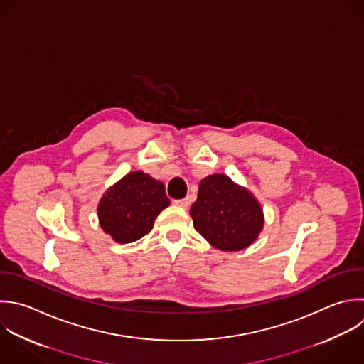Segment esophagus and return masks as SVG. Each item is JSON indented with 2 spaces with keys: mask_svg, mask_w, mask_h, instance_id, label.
<instances>
[{
  "mask_svg": "<svg viewBox=\"0 0 364 364\" xmlns=\"http://www.w3.org/2000/svg\"><path fill=\"white\" fill-rule=\"evenodd\" d=\"M173 203L176 206H181V208H188L189 206V200L188 199H176V200H173Z\"/></svg>",
  "mask_w": 364,
  "mask_h": 364,
  "instance_id": "obj_1",
  "label": "esophagus"
}]
</instances>
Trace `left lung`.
I'll use <instances>...</instances> for the list:
<instances>
[{
    "instance_id": "8db88e82",
    "label": "left lung",
    "mask_w": 364,
    "mask_h": 364,
    "mask_svg": "<svg viewBox=\"0 0 364 364\" xmlns=\"http://www.w3.org/2000/svg\"><path fill=\"white\" fill-rule=\"evenodd\" d=\"M189 213L196 232L223 252L249 247L264 225L256 196L225 173H213L199 182L198 199Z\"/></svg>"
}]
</instances>
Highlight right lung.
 I'll use <instances>...</instances> for the list:
<instances>
[{"label":"right lung","instance_id":"right-lung-1","mask_svg":"<svg viewBox=\"0 0 364 364\" xmlns=\"http://www.w3.org/2000/svg\"><path fill=\"white\" fill-rule=\"evenodd\" d=\"M171 205L162 182L142 171L127 173L102 195L97 212L102 230L117 243H132L151 232Z\"/></svg>","mask_w":364,"mask_h":364}]
</instances>
